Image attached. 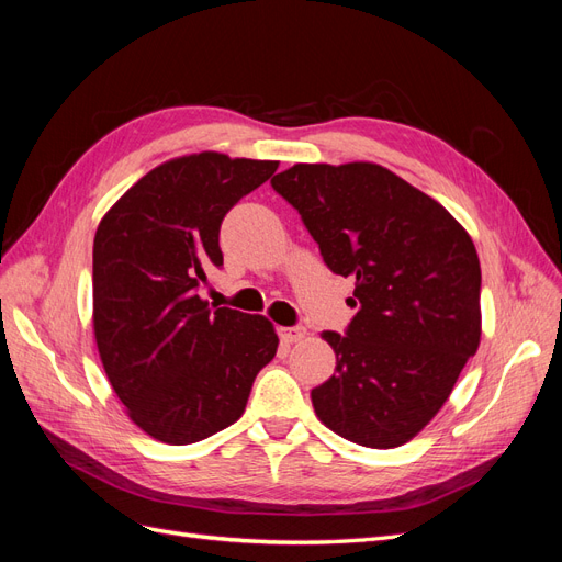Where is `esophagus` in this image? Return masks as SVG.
<instances>
[{
  "mask_svg": "<svg viewBox=\"0 0 562 562\" xmlns=\"http://www.w3.org/2000/svg\"><path fill=\"white\" fill-rule=\"evenodd\" d=\"M279 337L283 345H295L300 342V339L304 337V328L302 326H295V328H279Z\"/></svg>",
  "mask_w": 562,
  "mask_h": 562,
  "instance_id": "obj_1",
  "label": "esophagus"
}]
</instances>
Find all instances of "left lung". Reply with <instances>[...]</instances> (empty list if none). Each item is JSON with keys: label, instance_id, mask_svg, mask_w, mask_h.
Segmentation results:
<instances>
[{"label": "left lung", "instance_id": "1", "mask_svg": "<svg viewBox=\"0 0 562 562\" xmlns=\"http://www.w3.org/2000/svg\"><path fill=\"white\" fill-rule=\"evenodd\" d=\"M271 187L297 209L330 271L356 279L347 335L321 333L337 366L312 389L316 417L366 448L407 443L481 345V262L469 232L380 164H295Z\"/></svg>", "mask_w": 562, "mask_h": 562}]
</instances>
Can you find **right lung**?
Returning <instances> with one entry per match:
<instances>
[{
  "instance_id": "right-lung-1",
  "label": "right lung",
  "mask_w": 562,
  "mask_h": 562,
  "mask_svg": "<svg viewBox=\"0 0 562 562\" xmlns=\"http://www.w3.org/2000/svg\"><path fill=\"white\" fill-rule=\"evenodd\" d=\"M279 161L199 151L151 168L103 215L93 239V335L135 427L168 446L227 429L274 359L271 321L196 295L223 265L217 236L236 201Z\"/></svg>"
}]
</instances>
